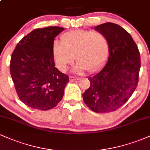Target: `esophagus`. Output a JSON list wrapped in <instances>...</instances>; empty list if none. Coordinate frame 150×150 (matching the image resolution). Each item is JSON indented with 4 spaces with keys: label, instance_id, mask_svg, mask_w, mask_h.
Instances as JSON below:
<instances>
[{
    "label": "esophagus",
    "instance_id": "1",
    "mask_svg": "<svg viewBox=\"0 0 150 150\" xmlns=\"http://www.w3.org/2000/svg\"><path fill=\"white\" fill-rule=\"evenodd\" d=\"M69 80L70 81H76V80H79V77H75V76H70L69 77Z\"/></svg>",
    "mask_w": 150,
    "mask_h": 150
}]
</instances>
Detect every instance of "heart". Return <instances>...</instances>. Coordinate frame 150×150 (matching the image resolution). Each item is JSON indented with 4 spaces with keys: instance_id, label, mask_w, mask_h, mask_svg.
Listing matches in <instances>:
<instances>
[{
    "instance_id": "heart-1",
    "label": "heart",
    "mask_w": 150,
    "mask_h": 150,
    "mask_svg": "<svg viewBox=\"0 0 150 150\" xmlns=\"http://www.w3.org/2000/svg\"><path fill=\"white\" fill-rule=\"evenodd\" d=\"M61 43L53 44V56L56 66L62 72L68 65L77 62L75 70L82 72L95 70L104 61L108 51V39L98 31L73 30L61 36Z\"/></svg>"
}]
</instances>
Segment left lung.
Wrapping results in <instances>:
<instances>
[{
  "label": "left lung",
  "instance_id": "obj_1",
  "mask_svg": "<svg viewBox=\"0 0 150 150\" xmlns=\"http://www.w3.org/2000/svg\"><path fill=\"white\" fill-rule=\"evenodd\" d=\"M94 30L107 38L109 56L104 68L88 77L90 86L82 97L94 112H112L130 99L137 87L141 65L140 51L130 34L116 24L106 22Z\"/></svg>",
  "mask_w": 150,
  "mask_h": 150
}]
</instances>
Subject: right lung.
<instances>
[{"label":"right lung","mask_w":150,"mask_h":150,"mask_svg":"<svg viewBox=\"0 0 150 150\" xmlns=\"http://www.w3.org/2000/svg\"><path fill=\"white\" fill-rule=\"evenodd\" d=\"M64 28L35 29L24 37L11 56L10 71L15 90L24 104L46 111L62 100L69 77L55 67L54 39Z\"/></svg>","instance_id":"1"}]
</instances>
